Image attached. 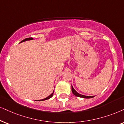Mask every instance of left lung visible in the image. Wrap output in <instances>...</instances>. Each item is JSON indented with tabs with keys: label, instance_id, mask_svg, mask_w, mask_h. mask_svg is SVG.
Returning a JSON list of instances; mask_svg holds the SVG:
<instances>
[{
	"label": "left lung",
	"instance_id": "1",
	"mask_svg": "<svg viewBox=\"0 0 124 124\" xmlns=\"http://www.w3.org/2000/svg\"><path fill=\"white\" fill-rule=\"evenodd\" d=\"M71 91H72V93L74 94V95L76 96L77 97H79V98H85V99H90V98H93V96H85V95H80V94H79V93H78V92L74 90V88H73V87L71 85Z\"/></svg>",
	"mask_w": 124,
	"mask_h": 124
}]
</instances>
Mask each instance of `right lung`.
<instances>
[{
	"instance_id": "right-lung-1",
	"label": "right lung",
	"mask_w": 124,
	"mask_h": 124,
	"mask_svg": "<svg viewBox=\"0 0 124 124\" xmlns=\"http://www.w3.org/2000/svg\"><path fill=\"white\" fill-rule=\"evenodd\" d=\"M33 39V38H32V37H29V38H26V39H23V41H21V42H24V41H27V40H31V39ZM53 93H54V92H53V93L51 94V95H50V96H49L48 97H47L46 98H45V99H42V100H38V101H43V100H47V99H50V98H52V97L53 96Z\"/></svg>"
}]
</instances>
